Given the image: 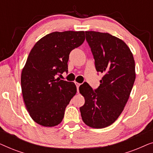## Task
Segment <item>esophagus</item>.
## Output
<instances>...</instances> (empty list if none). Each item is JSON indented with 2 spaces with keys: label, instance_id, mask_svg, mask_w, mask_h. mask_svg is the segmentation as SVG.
<instances>
[{
  "label": "esophagus",
  "instance_id": "34e87169",
  "mask_svg": "<svg viewBox=\"0 0 153 153\" xmlns=\"http://www.w3.org/2000/svg\"><path fill=\"white\" fill-rule=\"evenodd\" d=\"M75 84H76V88H77V91H79V86H80V83H76V82H75Z\"/></svg>",
  "mask_w": 153,
  "mask_h": 153
}]
</instances>
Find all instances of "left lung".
Segmentation results:
<instances>
[{
    "mask_svg": "<svg viewBox=\"0 0 153 153\" xmlns=\"http://www.w3.org/2000/svg\"><path fill=\"white\" fill-rule=\"evenodd\" d=\"M85 33L96 70L104 75L97 89L88 84L79 87L85 98L80 111L85 125L101 129L113 124L124 109L136 78L134 60L127 45L118 37L95 31Z\"/></svg>",
    "mask_w": 153,
    "mask_h": 153,
    "instance_id": "8db88e82",
    "label": "left lung"
}]
</instances>
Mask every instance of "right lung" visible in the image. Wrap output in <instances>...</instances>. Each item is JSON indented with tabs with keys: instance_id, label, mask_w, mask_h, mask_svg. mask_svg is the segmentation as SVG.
I'll use <instances>...</instances> for the list:
<instances>
[{
	"instance_id": "right-lung-1",
	"label": "right lung",
	"mask_w": 153,
	"mask_h": 153,
	"mask_svg": "<svg viewBox=\"0 0 153 153\" xmlns=\"http://www.w3.org/2000/svg\"><path fill=\"white\" fill-rule=\"evenodd\" d=\"M84 40L83 31L53 32L41 38L31 49L22 70L21 84L26 109L37 124L53 127L63 119L76 87L56 76L68 71L70 52Z\"/></svg>"
}]
</instances>
